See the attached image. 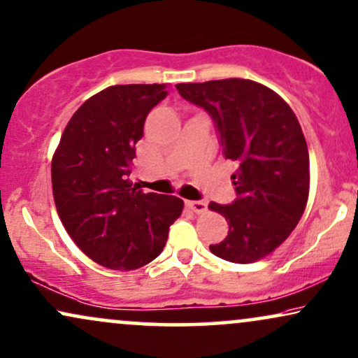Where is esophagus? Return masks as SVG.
<instances>
[{
	"label": "esophagus",
	"mask_w": 358,
	"mask_h": 358,
	"mask_svg": "<svg viewBox=\"0 0 358 358\" xmlns=\"http://www.w3.org/2000/svg\"><path fill=\"white\" fill-rule=\"evenodd\" d=\"M187 206L190 207V210L196 212V213L207 212V203L203 201H189Z\"/></svg>",
	"instance_id": "1"
}]
</instances>
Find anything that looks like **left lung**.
<instances>
[{
	"instance_id": "8db88e82",
	"label": "left lung",
	"mask_w": 358,
	"mask_h": 358,
	"mask_svg": "<svg viewBox=\"0 0 358 358\" xmlns=\"http://www.w3.org/2000/svg\"><path fill=\"white\" fill-rule=\"evenodd\" d=\"M180 96L215 120L222 155L238 169L236 201L208 203L225 217L229 235L210 252L231 263H255L275 252L299 224L309 199V152L291 106L247 78L178 83Z\"/></svg>"
}]
</instances>
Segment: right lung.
<instances>
[{
  "mask_svg": "<svg viewBox=\"0 0 358 358\" xmlns=\"http://www.w3.org/2000/svg\"><path fill=\"white\" fill-rule=\"evenodd\" d=\"M159 83L111 85L69 120L50 164L55 208L76 245L101 266L138 270L157 258L182 213L179 197L148 192L129 180L136 143Z\"/></svg>",
  "mask_w": 358,
  "mask_h": 358,
  "instance_id": "1",
  "label": "right lung"
}]
</instances>
